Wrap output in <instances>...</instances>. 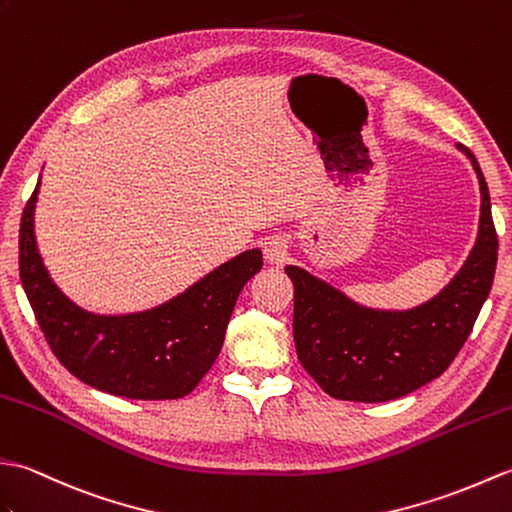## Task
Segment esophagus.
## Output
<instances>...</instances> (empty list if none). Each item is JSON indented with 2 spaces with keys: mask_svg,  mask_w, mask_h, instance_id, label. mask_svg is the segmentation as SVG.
Masks as SVG:
<instances>
[{
  "mask_svg": "<svg viewBox=\"0 0 512 512\" xmlns=\"http://www.w3.org/2000/svg\"><path fill=\"white\" fill-rule=\"evenodd\" d=\"M265 258L269 263L282 265L287 260V241L280 236H271L265 241Z\"/></svg>",
  "mask_w": 512,
  "mask_h": 512,
  "instance_id": "1",
  "label": "esophagus"
}]
</instances>
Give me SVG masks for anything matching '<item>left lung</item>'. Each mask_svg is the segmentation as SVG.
I'll return each mask as SVG.
<instances>
[{"instance_id":"1","label":"left lung","mask_w":512,"mask_h":512,"mask_svg":"<svg viewBox=\"0 0 512 512\" xmlns=\"http://www.w3.org/2000/svg\"><path fill=\"white\" fill-rule=\"evenodd\" d=\"M480 179V234L467 263L436 298L412 311H374L350 302L300 267H285L293 282V339L298 359L333 399L379 403L399 399L440 377L456 359L493 285L497 232L491 197Z\"/></svg>"}]
</instances>
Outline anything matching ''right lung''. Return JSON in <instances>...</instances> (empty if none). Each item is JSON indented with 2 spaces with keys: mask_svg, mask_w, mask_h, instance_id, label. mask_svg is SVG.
Returning a JSON list of instances; mask_svg holds the SVG:
<instances>
[{
  "mask_svg": "<svg viewBox=\"0 0 512 512\" xmlns=\"http://www.w3.org/2000/svg\"><path fill=\"white\" fill-rule=\"evenodd\" d=\"M30 195L19 227V276L52 352L76 379L140 401L181 399L219 357L238 293L263 267L260 249L238 254L151 311L94 315L56 289L34 241Z\"/></svg>",
  "mask_w": 512,
  "mask_h": 512,
  "instance_id": "obj_1",
  "label": "right lung"
}]
</instances>
